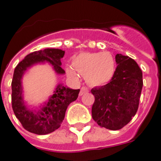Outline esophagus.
Here are the masks:
<instances>
[{"label":"esophagus","instance_id":"34e87169","mask_svg":"<svg viewBox=\"0 0 161 161\" xmlns=\"http://www.w3.org/2000/svg\"><path fill=\"white\" fill-rule=\"evenodd\" d=\"M88 91H89V90H88L87 87H86V86H82L80 90V92H79V95H82L83 94L88 92Z\"/></svg>","mask_w":161,"mask_h":161}]
</instances>
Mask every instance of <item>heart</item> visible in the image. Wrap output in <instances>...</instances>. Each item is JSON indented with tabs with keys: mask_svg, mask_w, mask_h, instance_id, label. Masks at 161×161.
I'll use <instances>...</instances> for the list:
<instances>
[{
	"mask_svg": "<svg viewBox=\"0 0 161 161\" xmlns=\"http://www.w3.org/2000/svg\"><path fill=\"white\" fill-rule=\"evenodd\" d=\"M72 66L66 70L70 76L76 77L78 72L91 86H101L112 79L116 63L109 52H83L74 58Z\"/></svg>",
	"mask_w": 161,
	"mask_h": 161,
	"instance_id": "1",
	"label": "heart"
}]
</instances>
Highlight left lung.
<instances>
[{
    "mask_svg": "<svg viewBox=\"0 0 161 161\" xmlns=\"http://www.w3.org/2000/svg\"><path fill=\"white\" fill-rule=\"evenodd\" d=\"M117 67L112 79L100 87H94L92 118L101 127L119 130L135 116L143 87L142 70L134 59L116 54Z\"/></svg>",
    "mask_w": 161,
    "mask_h": 161,
    "instance_id": "obj_1",
    "label": "left lung"
}]
</instances>
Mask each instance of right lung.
<instances>
[{"label":"right lung","instance_id":"obj_1","mask_svg":"<svg viewBox=\"0 0 161 161\" xmlns=\"http://www.w3.org/2000/svg\"><path fill=\"white\" fill-rule=\"evenodd\" d=\"M65 51L59 49H45L30 53L21 61L14 70L12 83V108L16 117L28 131L37 135H46L59 128L65 118L67 107L77 99L80 90H73L58 85L54 94L41 111L34 113L27 109L23 102L21 77L25 70L33 64L47 61L51 63L58 74H64L61 67V58Z\"/></svg>","mask_w":161,"mask_h":161}]
</instances>
